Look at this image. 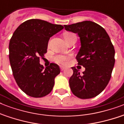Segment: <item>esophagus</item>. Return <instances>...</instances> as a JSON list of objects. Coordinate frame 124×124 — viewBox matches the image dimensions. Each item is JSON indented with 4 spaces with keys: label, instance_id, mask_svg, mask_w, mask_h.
<instances>
[{
    "label": "esophagus",
    "instance_id": "esophagus-1",
    "mask_svg": "<svg viewBox=\"0 0 124 124\" xmlns=\"http://www.w3.org/2000/svg\"><path fill=\"white\" fill-rule=\"evenodd\" d=\"M64 69H65V68H64V67H63V66H61V67H60V70H61V71H63Z\"/></svg>",
    "mask_w": 124,
    "mask_h": 124
}]
</instances>
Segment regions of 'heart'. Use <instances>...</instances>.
<instances>
[{"label":"heart","instance_id":"b5f03b06","mask_svg":"<svg viewBox=\"0 0 124 124\" xmlns=\"http://www.w3.org/2000/svg\"><path fill=\"white\" fill-rule=\"evenodd\" d=\"M73 35H74V34L71 33H65L63 35V37H64V39H65V40H67L70 39L71 37H72ZM54 60L56 63H58V64H64L66 62V61L68 60V58L66 56H64L63 55H57L54 58Z\"/></svg>","mask_w":124,"mask_h":124}]
</instances>
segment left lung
I'll return each mask as SVG.
<instances>
[{"mask_svg": "<svg viewBox=\"0 0 124 124\" xmlns=\"http://www.w3.org/2000/svg\"><path fill=\"white\" fill-rule=\"evenodd\" d=\"M66 31L77 33L81 47L76 58L85 68L72 67L69 83L72 93L78 98L87 99L98 95L109 82L115 65V49L109 37L102 26L91 21L64 25Z\"/></svg>", "mask_w": 124, "mask_h": 124, "instance_id": "obj_1", "label": "left lung"}]
</instances>
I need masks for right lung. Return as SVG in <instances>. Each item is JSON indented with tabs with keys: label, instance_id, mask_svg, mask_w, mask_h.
I'll return each mask as SVG.
<instances>
[{
	"label": "right lung",
	"instance_id": "right-lung-1",
	"mask_svg": "<svg viewBox=\"0 0 124 124\" xmlns=\"http://www.w3.org/2000/svg\"><path fill=\"white\" fill-rule=\"evenodd\" d=\"M60 24L40 19L21 24L13 34L9 44V58L16 84L29 96L40 98L52 91L59 66L51 63L44 69L40 58L47 52L49 40L62 30Z\"/></svg>",
	"mask_w": 124,
	"mask_h": 124
}]
</instances>
